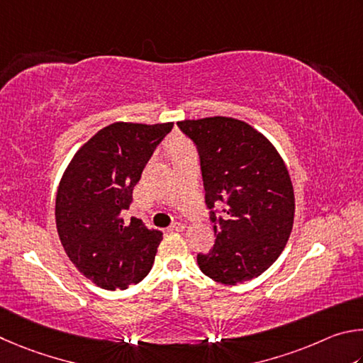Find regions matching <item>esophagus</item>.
Here are the masks:
<instances>
[{"label": "esophagus", "mask_w": 363, "mask_h": 363, "mask_svg": "<svg viewBox=\"0 0 363 363\" xmlns=\"http://www.w3.org/2000/svg\"><path fill=\"white\" fill-rule=\"evenodd\" d=\"M183 228H185V225L180 223V221H175V223H172V225L167 228V230H169V231H182Z\"/></svg>", "instance_id": "1"}]
</instances>
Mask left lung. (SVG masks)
I'll list each match as a JSON object with an SVG mask.
<instances>
[{"mask_svg":"<svg viewBox=\"0 0 363 363\" xmlns=\"http://www.w3.org/2000/svg\"><path fill=\"white\" fill-rule=\"evenodd\" d=\"M199 156L215 244L198 264L215 282L252 281L281 255L295 215L282 157L244 121L215 116L177 123ZM215 205H225L221 216Z\"/></svg>","mask_w":363,"mask_h":363,"instance_id":"1","label":"left lung"}]
</instances>
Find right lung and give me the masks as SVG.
Listing matches in <instances>:
<instances>
[{"mask_svg":"<svg viewBox=\"0 0 363 363\" xmlns=\"http://www.w3.org/2000/svg\"><path fill=\"white\" fill-rule=\"evenodd\" d=\"M167 124L114 123L76 152L62 177L55 223L68 258L106 290H124L148 274L162 233L123 218L145 165L172 130Z\"/></svg>","mask_w":363,"mask_h":363,"instance_id":"right-lung-1","label":"right lung"}]
</instances>
